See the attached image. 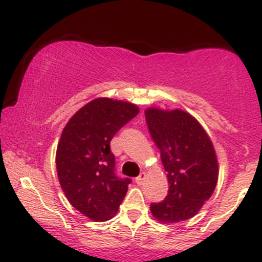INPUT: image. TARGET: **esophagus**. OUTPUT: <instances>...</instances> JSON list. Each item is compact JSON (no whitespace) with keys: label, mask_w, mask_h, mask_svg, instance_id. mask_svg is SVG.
<instances>
[{"label":"esophagus","mask_w":262,"mask_h":262,"mask_svg":"<svg viewBox=\"0 0 262 262\" xmlns=\"http://www.w3.org/2000/svg\"><path fill=\"white\" fill-rule=\"evenodd\" d=\"M145 179H146V173L145 172H141L140 173L139 176L136 177V184H139V185H141L143 181H145Z\"/></svg>","instance_id":"obj_1"}]
</instances>
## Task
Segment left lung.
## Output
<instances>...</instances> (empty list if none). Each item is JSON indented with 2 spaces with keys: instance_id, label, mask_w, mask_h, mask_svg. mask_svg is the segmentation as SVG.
I'll return each mask as SVG.
<instances>
[{
  "instance_id": "obj_1",
  "label": "left lung",
  "mask_w": 262,
  "mask_h": 262,
  "mask_svg": "<svg viewBox=\"0 0 262 262\" xmlns=\"http://www.w3.org/2000/svg\"><path fill=\"white\" fill-rule=\"evenodd\" d=\"M146 122L167 171V196L151 204L160 222L173 224L193 217L217 184L219 166L211 140L202 126L181 110L148 108Z\"/></svg>"
}]
</instances>
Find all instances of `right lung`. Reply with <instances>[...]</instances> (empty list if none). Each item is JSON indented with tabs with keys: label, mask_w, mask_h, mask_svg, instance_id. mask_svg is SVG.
<instances>
[{
	"label": "right lung",
	"mask_w": 262,
	"mask_h": 262,
	"mask_svg": "<svg viewBox=\"0 0 262 262\" xmlns=\"http://www.w3.org/2000/svg\"><path fill=\"white\" fill-rule=\"evenodd\" d=\"M139 114L130 102L96 98L78 110L64 126L56 152L58 181L70 204L86 217H114L131 179L116 173L110 142Z\"/></svg>",
	"instance_id": "1"
}]
</instances>
